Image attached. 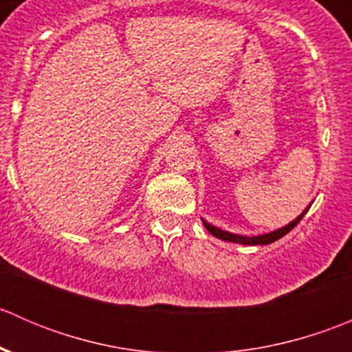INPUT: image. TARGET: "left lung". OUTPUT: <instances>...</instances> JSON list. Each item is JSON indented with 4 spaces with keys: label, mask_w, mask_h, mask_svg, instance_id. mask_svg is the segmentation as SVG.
Wrapping results in <instances>:
<instances>
[{
    "label": "left lung",
    "mask_w": 352,
    "mask_h": 352,
    "mask_svg": "<svg viewBox=\"0 0 352 352\" xmlns=\"http://www.w3.org/2000/svg\"><path fill=\"white\" fill-rule=\"evenodd\" d=\"M310 209V206H308L307 209H305L303 212H301L300 216H298L296 219H293V221L289 223V225L283 226V228L279 230H274V232L271 233H264V235H257V236H243V235H235V233H230V232H225V230H219L216 228V226L209 225L206 219H202V223H204L206 230H208L211 235H214L216 239L219 240H225V242H233V243H242V245H269L272 242H276V240L283 239V236L286 235V233H289L291 230L294 228V226L298 225V223L301 221V218H303L305 214H307V211Z\"/></svg>",
    "instance_id": "left-lung-1"
}]
</instances>
